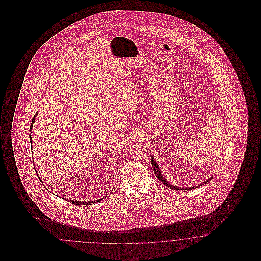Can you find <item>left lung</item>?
<instances>
[{
	"label": "left lung",
	"mask_w": 261,
	"mask_h": 261,
	"mask_svg": "<svg viewBox=\"0 0 261 261\" xmlns=\"http://www.w3.org/2000/svg\"><path fill=\"white\" fill-rule=\"evenodd\" d=\"M151 165H152V167H153V169H154V172L156 174V177L158 178L159 181L160 182H163L164 185H166V187H168L169 189H171V190H187V189H185V188H180V187H176V186H173V185H171L170 182H167L166 179H165V177L163 176V174H162V171H161V169H160V167H159L158 165H157V163H156V160L154 159V157H152L151 156ZM211 180H213V177H211L206 182H210ZM198 186H195V187H193V188H190V190H192V189H196ZM190 189H188V190H190Z\"/></svg>",
	"instance_id": "1"
}]
</instances>
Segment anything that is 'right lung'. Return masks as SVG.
<instances>
[{
  "label": "right lung",
  "mask_w": 261,
  "mask_h": 261,
  "mask_svg": "<svg viewBox=\"0 0 261 261\" xmlns=\"http://www.w3.org/2000/svg\"><path fill=\"white\" fill-rule=\"evenodd\" d=\"M37 115V114H36ZM36 115L34 116V118L32 119V124H31V131H32V126H33V123H34V121H35V119H36ZM30 138H31V141H32V137H31V135H30ZM101 200V199H100ZM100 200H95V201H89V202H79V201H71V200H68L70 203H73V204H75V205H94L95 203H97V202H99Z\"/></svg>",
  "instance_id": "obj_1"
}]
</instances>
